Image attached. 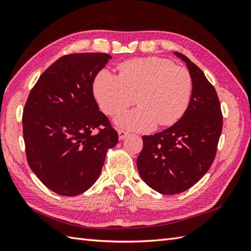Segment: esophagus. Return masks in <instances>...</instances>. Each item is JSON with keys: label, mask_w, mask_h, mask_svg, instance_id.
I'll list each match as a JSON object with an SVG mask.
<instances>
[{"label": "esophagus", "mask_w": 251, "mask_h": 251, "mask_svg": "<svg viewBox=\"0 0 251 251\" xmlns=\"http://www.w3.org/2000/svg\"><path fill=\"white\" fill-rule=\"evenodd\" d=\"M127 135H128L127 132H126V131H124V130H118V137H119L120 140L125 139Z\"/></svg>", "instance_id": "34e87169"}]
</instances>
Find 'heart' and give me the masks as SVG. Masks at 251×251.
Returning a JSON list of instances; mask_svg holds the SVG:
<instances>
[{
	"instance_id": "b5f03b06",
	"label": "heart",
	"mask_w": 251,
	"mask_h": 251,
	"mask_svg": "<svg viewBox=\"0 0 251 251\" xmlns=\"http://www.w3.org/2000/svg\"><path fill=\"white\" fill-rule=\"evenodd\" d=\"M118 76L98 72L93 93L100 110L113 115L134 101L138 107L117 114L118 126L137 132L171 126L178 121L191 101L193 80L187 69L159 57L131 59L120 64Z\"/></svg>"
}]
</instances>
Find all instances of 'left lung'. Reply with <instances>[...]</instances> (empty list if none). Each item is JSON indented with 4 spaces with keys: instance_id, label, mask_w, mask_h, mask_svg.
I'll return each mask as SVG.
<instances>
[{
    "instance_id": "obj_1",
    "label": "left lung",
    "mask_w": 251,
    "mask_h": 251,
    "mask_svg": "<svg viewBox=\"0 0 251 251\" xmlns=\"http://www.w3.org/2000/svg\"><path fill=\"white\" fill-rule=\"evenodd\" d=\"M186 64L193 80L191 101L176 124L154 135L143 136L137 158L140 177L154 191L175 195L196 184L209 170L222 132L223 117L214 86L191 59Z\"/></svg>"
}]
</instances>
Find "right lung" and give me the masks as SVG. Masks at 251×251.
<instances>
[{
	"mask_svg": "<svg viewBox=\"0 0 251 251\" xmlns=\"http://www.w3.org/2000/svg\"><path fill=\"white\" fill-rule=\"evenodd\" d=\"M110 58L105 53L62 56L28 96L23 113L27 161L36 177L60 196L88 191L100 177L107 151L118 142L93 95V81ZM95 128L100 129L96 135Z\"/></svg>",
	"mask_w": 251,
	"mask_h": 251,
	"instance_id": "right-lung-1",
	"label": "right lung"
}]
</instances>
